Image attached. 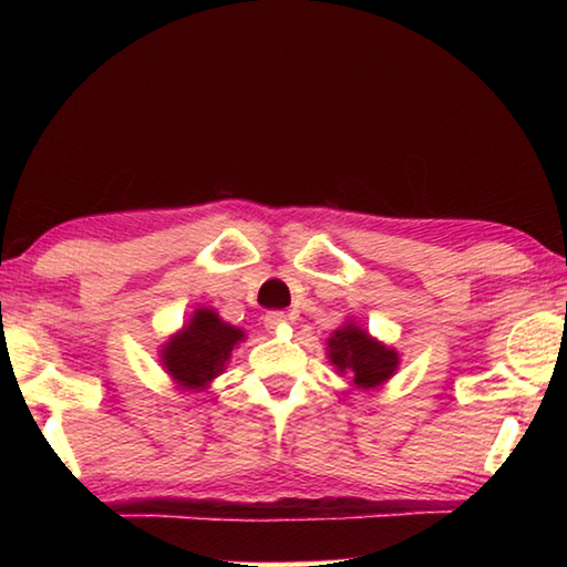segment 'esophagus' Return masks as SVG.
I'll return each mask as SVG.
<instances>
[{
    "instance_id": "34e87169",
    "label": "esophagus",
    "mask_w": 567,
    "mask_h": 567,
    "mask_svg": "<svg viewBox=\"0 0 567 567\" xmlns=\"http://www.w3.org/2000/svg\"><path fill=\"white\" fill-rule=\"evenodd\" d=\"M285 324H287V315H285V312L275 310V312H267V315H265V328L270 330V332L282 330Z\"/></svg>"
}]
</instances>
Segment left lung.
<instances>
[{"mask_svg": "<svg viewBox=\"0 0 567 567\" xmlns=\"http://www.w3.org/2000/svg\"><path fill=\"white\" fill-rule=\"evenodd\" d=\"M328 360L338 375L350 378L354 390L382 388L400 368V352L372 338L352 318L328 338Z\"/></svg>", "mask_w": 567, "mask_h": 567, "instance_id": "8db88e82", "label": "left lung"}]
</instances>
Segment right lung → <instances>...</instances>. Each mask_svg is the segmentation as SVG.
<instances>
[{"label":"right lung","mask_w":567,"mask_h":567,"mask_svg":"<svg viewBox=\"0 0 567 567\" xmlns=\"http://www.w3.org/2000/svg\"><path fill=\"white\" fill-rule=\"evenodd\" d=\"M245 330L225 322L213 307H197L165 344H159V364L177 390L205 392L223 375Z\"/></svg>","instance_id":"obj_1"}]
</instances>
